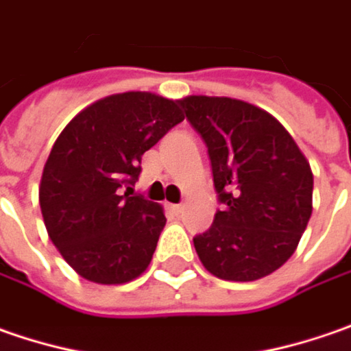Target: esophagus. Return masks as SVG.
<instances>
[{
	"instance_id": "esophagus-1",
	"label": "esophagus",
	"mask_w": 351,
	"mask_h": 351,
	"mask_svg": "<svg viewBox=\"0 0 351 351\" xmlns=\"http://www.w3.org/2000/svg\"><path fill=\"white\" fill-rule=\"evenodd\" d=\"M171 210H173L175 214H180V212L184 210V206H182V204H173V206H171Z\"/></svg>"
}]
</instances>
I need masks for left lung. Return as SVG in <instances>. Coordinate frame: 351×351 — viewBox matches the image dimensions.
<instances>
[{
    "instance_id": "obj_1",
    "label": "left lung",
    "mask_w": 351,
    "mask_h": 351,
    "mask_svg": "<svg viewBox=\"0 0 351 351\" xmlns=\"http://www.w3.org/2000/svg\"><path fill=\"white\" fill-rule=\"evenodd\" d=\"M212 162L221 210L194 237L218 279L257 281L295 253L313 214V171L291 133L265 110L234 98L178 99Z\"/></svg>"
}]
</instances>
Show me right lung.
Here are the masks:
<instances>
[{
  "instance_id": "1",
  "label": "right lung",
  "mask_w": 351,
  "mask_h": 351,
  "mask_svg": "<svg viewBox=\"0 0 351 351\" xmlns=\"http://www.w3.org/2000/svg\"><path fill=\"white\" fill-rule=\"evenodd\" d=\"M182 119L178 101L125 92L88 106L54 141L38 204L51 241L80 277L121 285L149 267L167 218L131 186L143 153Z\"/></svg>"
}]
</instances>
